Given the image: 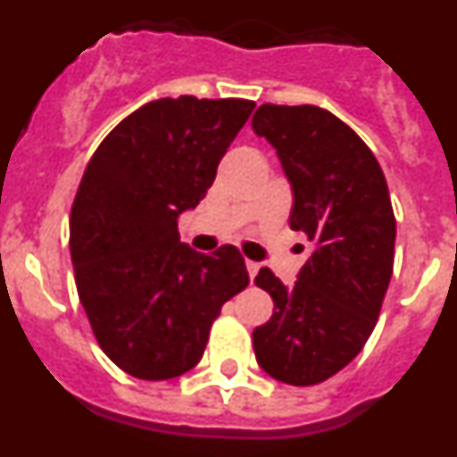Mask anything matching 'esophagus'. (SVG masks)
I'll list each match as a JSON object with an SVG mask.
<instances>
[{"label": "esophagus", "mask_w": 457, "mask_h": 457, "mask_svg": "<svg viewBox=\"0 0 457 457\" xmlns=\"http://www.w3.org/2000/svg\"><path fill=\"white\" fill-rule=\"evenodd\" d=\"M245 265H247L249 278H252V281H253V277H256V274H258V270H261V265L253 263V261H247V263H245Z\"/></svg>", "instance_id": "obj_1"}]
</instances>
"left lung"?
Listing matches in <instances>:
<instances>
[{"mask_svg": "<svg viewBox=\"0 0 457 457\" xmlns=\"http://www.w3.org/2000/svg\"><path fill=\"white\" fill-rule=\"evenodd\" d=\"M252 128L290 180V228L313 242L295 286L258 272L253 284L272 295L274 313L253 329V353L270 378L311 386L345 369L378 322L394 272L389 187L370 148L327 109L268 103Z\"/></svg>", "mask_w": 457, "mask_h": 457, "instance_id": "8db88e82", "label": "left lung"}]
</instances>
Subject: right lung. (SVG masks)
Wrapping results in <instances>:
<instances>
[{
  "mask_svg": "<svg viewBox=\"0 0 457 457\" xmlns=\"http://www.w3.org/2000/svg\"><path fill=\"white\" fill-rule=\"evenodd\" d=\"M256 103L160 98L132 112L88 160L71 210L79 302L100 348L139 379H171L204 357L224 302L249 286L231 245L199 253L179 217L196 208Z\"/></svg>",
  "mask_w": 457,
  "mask_h": 457,
  "instance_id": "right-lung-1",
  "label": "right lung"
}]
</instances>
